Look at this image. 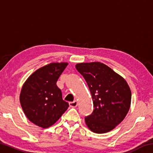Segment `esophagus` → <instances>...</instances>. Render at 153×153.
I'll list each match as a JSON object with an SVG mask.
<instances>
[{"label":"esophagus","instance_id":"esophagus-1","mask_svg":"<svg viewBox=\"0 0 153 153\" xmlns=\"http://www.w3.org/2000/svg\"><path fill=\"white\" fill-rule=\"evenodd\" d=\"M69 105L70 107H76L77 106V102L76 100H74L73 102H69Z\"/></svg>","mask_w":153,"mask_h":153}]
</instances>
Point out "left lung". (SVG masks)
Instances as JSON below:
<instances>
[{
    "label": "left lung",
    "instance_id": "left-lung-1",
    "mask_svg": "<svg viewBox=\"0 0 153 153\" xmlns=\"http://www.w3.org/2000/svg\"><path fill=\"white\" fill-rule=\"evenodd\" d=\"M77 71L86 80L93 100L91 115L85 117L92 131L112 130L125 118L131 103V91L122 77L100 62L79 63Z\"/></svg>",
    "mask_w": 153,
    "mask_h": 153
}]
</instances>
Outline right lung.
<instances>
[{
  "label": "right lung",
  "instance_id": "obj_1",
  "mask_svg": "<svg viewBox=\"0 0 153 153\" xmlns=\"http://www.w3.org/2000/svg\"><path fill=\"white\" fill-rule=\"evenodd\" d=\"M67 63H53L36 70L22 87L20 102L28 120L46 128L53 125L69 107L56 82Z\"/></svg>",
  "mask_w": 153,
  "mask_h": 153
}]
</instances>
